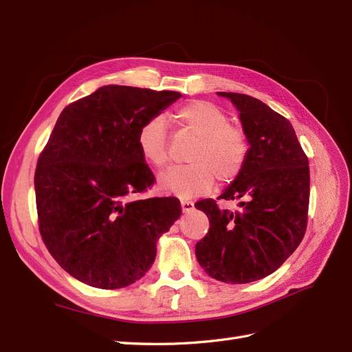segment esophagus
<instances>
[{
  "label": "esophagus",
  "instance_id": "34e87169",
  "mask_svg": "<svg viewBox=\"0 0 352 352\" xmlns=\"http://www.w3.org/2000/svg\"><path fill=\"white\" fill-rule=\"evenodd\" d=\"M180 207H182L184 212H189V211L194 210V202L189 201V199H182V201H180Z\"/></svg>",
  "mask_w": 352,
  "mask_h": 352
}]
</instances>
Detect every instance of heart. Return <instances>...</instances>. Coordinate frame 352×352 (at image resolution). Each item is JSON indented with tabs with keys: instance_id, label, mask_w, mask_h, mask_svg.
<instances>
[{
	"instance_id": "b5f03b06",
	"label": "heart",
	"mask_w": 352,
	"mask_h": 352,
	"mask_svg": "<svg viewBox=\"0 0 352 352\" xmlns=\"http://www.w3.org/2000/svg\"><path fill=\"white\" fill-rule=\"evenodd\" d=\"M176 120L197 138L189 160L160 173L158 186L180 197L207 194L214 179L226 184L236 179L248 158V140L241 127L230 124L229 116L207 101H192L180 107ZM136 144L145 162L162 167L167 162V122L154 116L142 123Z\"/></svg>"
}]
</instances>
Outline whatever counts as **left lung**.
<instances>
[{
  "label": "left lung",
  "instance_id": "1",
  "mask_svg": "<svg viewBox=\"0 0 352 352\" xmlns=\"http://www.w3.org/2000/svg\"><path fill=\"white\" fill-rule=\"evenodd\" d=\"M217 94L239 111L250 150L242 172L219 197L239 199L241 208L220 210L210 198L195 204L210 220L195 255L212 279L250 283L278 270L301 243L310 168L289 120L250 95Z\"/></svg>",
  "mask_w": 352,
  "mask_h": 352
}]
</instances>
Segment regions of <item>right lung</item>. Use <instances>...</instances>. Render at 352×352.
<instances>
[{"label":"right lung","mask_w":352,"mask_h":352,"mask_svg":"<svg viewBox=\"0 0 352 352\" xmlns=\"http://www.w3.org/2000/svg\"><path fill=\"white\" fill-rule=\"evenodd\" d=\"M180 97L107 85L61 111L38 158L35 194L42 241L74 279L119 289L150 270L182 208L175 197L129 199L154 184L136 135Z\"/></svg>","instance_id":"right-lung-1"}]
</instances>
